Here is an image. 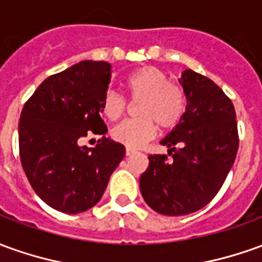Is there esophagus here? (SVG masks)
I'll list each match as a JSON object with an SVG mask.
<instances>
[{
    "label": "esophagus",
    "mask_w": 262,
    "mask_h": 262,
    "mask_svg": "<svg viewBox=\"0 0 262 262\" xmlns=\"http://www.w3.org/2000/svg\"><path fill=\"white\" fill-rule=\"evenodd\" d=\"M135 152H137V149H134V148H129V147H127V149H125V154H127L128 157H129V155L135 154Z\"/></svg>",
    "instance_id": "esophagus-1"
}]
</instances>
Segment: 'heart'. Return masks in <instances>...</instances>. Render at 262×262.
Segmentation results:
<instances>
[{"label":"heart","instance_id":"1","mask_svg":"<svg viewBox=\"0 0 262 262\" xmlns=\"http://www.w3.org/2000/svg\"><path fill=\"white\" fill-rule=\"evenodd\" d=\"M124 85L133 102L140 101L137 114L140 118L127 120L113 128L111 137L129 148H138L148 142L157 133V125L162 129L176 128L187 111V94L180 84L171 82L168 75L155 67H142L129 74ZM127 100L115 91H107L101 110L108 120L117 121L125 114Z\"/></svg>","mask_w":262,"mask_h":262}]
</instances>
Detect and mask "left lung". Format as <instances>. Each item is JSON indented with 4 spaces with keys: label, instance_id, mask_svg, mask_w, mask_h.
<instances>
[{
    "label": "left lung",
    "instance_id": "1",
    "mask_svg": "<svg viewBox=\"0 0 262 262\" xmlns=\"http://www.w3.org/2000/svg\"><path fill=\"white\" fill-rule=\"evenodd\" d=\"M180 82L187 94L185 115L161 141L168 155H148V168L140 178L145 203L162 215H187L210 203L239 144L235 110L224 91L192 70H185Z\"/></svg>",
    "mask_w": 262,
    "mask_h": 262
}]
</instances>
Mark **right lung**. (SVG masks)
<instances>
[{
    "label": "right lung",
    "mask_w": 262,
    "mask_h": 262,
    "mask_svg": "<svg viewBox=\"0 0 262 262\" xmlns=\"http://www.w3.org/2000/svg\"><path fill=\"white\" fill-rule=\"evenodd\" d=\"M111 81L105 61H81L41 82L24 104L18 124L19 158L37 195L64 214L93 208L125 147L104 137L101 104ZM102 135L95 149L79 145Z\"/></svg>",
    "instance_id": "1"
}]
</instances>
